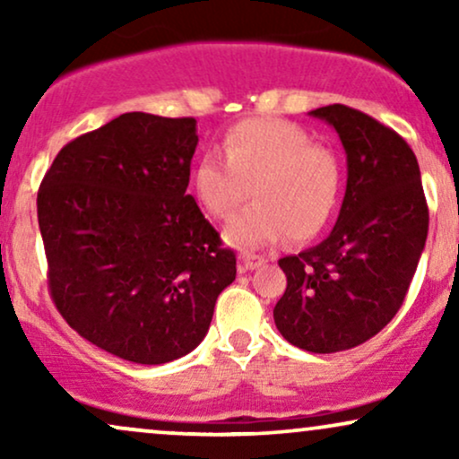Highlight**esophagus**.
Returning <instances> with one entry per match:
<instances>
[{
    "instance_id": "esophagus-1",
    "label": "esophagus",
    "mask_w": 459,
    "mask_h": 459,
    "mask_svg": "<svg viewBox=\"0 0 459 459\" xmlns=\"http://www.w3.org/2000/svg\"><path fill=\"white\" fill-rule=\"evenodd\" d=\"M265 259L259 255H241L239 256V270L241 272H247V270H256V267H261Z\"/></svg>"
}]
</instances>
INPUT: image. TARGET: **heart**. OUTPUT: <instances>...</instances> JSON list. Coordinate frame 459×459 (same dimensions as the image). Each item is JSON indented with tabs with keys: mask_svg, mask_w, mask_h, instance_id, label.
Listing matches in <instances>:
<instances>
[{
	"mask_svg": "<svg viewBox=\"0 0 459 459\" xmlns=\"http://www.w3.org/2000/svg\"><path fill=\"white\" fill-rule=\"evenodd\" d=\"M224 160L207 152L192 170L198 203L226 218L252 189L256 203L226 224V239L239 247L317 237L330 222L341 187L334 152L313 144L298 125L276 118L241 120L224 135Z\"/></svg>",
	"mask_w": 459,
	"mask_h": 459,
	"instance_id": "obj_1",
	"label": "heart"
}]
</instances>
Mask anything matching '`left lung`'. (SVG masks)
<instances>
[{"label":"left lung","instance_id":"8db88e82","mask_svg":"<svg viewBox=\"0 0 459 459\" xmlns=\"http://www.w3.org/2000/svg\"><path fill=\"white\" fill-rule=\"evenodd\" d=\"M339 134L347 187L339 220L319 246L278 261L287 289L273 321L313 354L351 350L402 308L429 229L419 161L402 135L334 103L310 112Z\"/></svg>","mask_w":459,"mask_h":459}]
</instances>
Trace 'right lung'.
<instances>
[{
  "instance_id": "obj_1",
  "label": "right lung",
  "mask_w": 459,
  "mask_h": 459,
  "mask_svg": "<svg viewBox=\"0 0 459 459\" xmlns=\"http://www.w3.org/2000/svg\"><path fill=\"white\" fill-rule=\"evenodd\" d=\"M196 120L129 112L57 152L40 183L49 293L109 354L163 365L196 350L235 252L187 194Z\"/></svg>"
}]
</instances>
